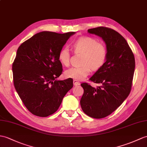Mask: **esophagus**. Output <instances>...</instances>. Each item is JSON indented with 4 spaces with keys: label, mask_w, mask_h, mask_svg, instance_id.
<instances>
[{
    "label": "esophagus",
    "mask_w": 147,
    "mask_h": 147,
    "mask_svg": "<svg viewBox=\"0 0 147 147\" xmlns=\"http://www.w3.org/2000/svg\"><path fill=\"white\" fill-rule=\"evenodd\" d=\"M73 84H74V86H78V85L80 84V81H78L76 80H73Z\"/></svg>",
    "instance_id": "1"
}]
</instances>
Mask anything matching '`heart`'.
<instances>
[{"label": "heart", "mask_w": 147, "mask_h": 147, "mask_svg": "<svg viewBox=\"0 0 147 147\" xmlns=\"http://www.w3.org/2000/svg\"><path fill=\"white\" fill-rule=\"evenodd\" d=\"M73 46L76 53L83 54L82 64L83 65L66 70L64 73L66 78L76 80H83L90 74L91 69L94 71L100 69L107 60V50L106 46L94 37H81L73 43ZM58 59L63 65H69L70 54L67 47H63L60 50Z\"/></svg>", "instance_id": "b5f03b06"}]
</instances>
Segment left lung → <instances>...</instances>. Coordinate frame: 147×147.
I'll return each mask as SVG.
<instances>
[{
	"label": "left lung",
	"instance_id": "left-lung-1",
	"mask_svg": "<svg viewBox=\"0 0 147 147\" xmlns=\"http://www.w3.org/2000/svg\"><path fill=\"white\" fill-rule=\"evenodd\" d=\"M88 32L104 40L107 57L103 66L90 79L100 86L94 88L88 83L81 84L84 93L80 104L88 116L102 118L117 110L130 93L135 57L127 40L115 30L98 27L88 29Z\"/></svg>",
	"mask_w": 147,
	"mask_h": 147
}]
</instances>
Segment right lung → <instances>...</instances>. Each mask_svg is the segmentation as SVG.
<instances>
[{
    "label": "right lung",
    "instance_id": "right-lung-1",
    "mask_svg": "<svg viewBox=\"0 0 147 147\" xmlns=\"http://www.w3.org/2000/svg\"><path fill=\"white\" fill-rule=\"evenodd\" d=\"M75 32L43 31L24 42L12 64L13 84L31 113L46 117L53 114L73 86V80H56L62 73L58 59L60 50Z\"/></svg>",
    "mask_w": 147,
    "mask_h": 147
}]
</instances>
